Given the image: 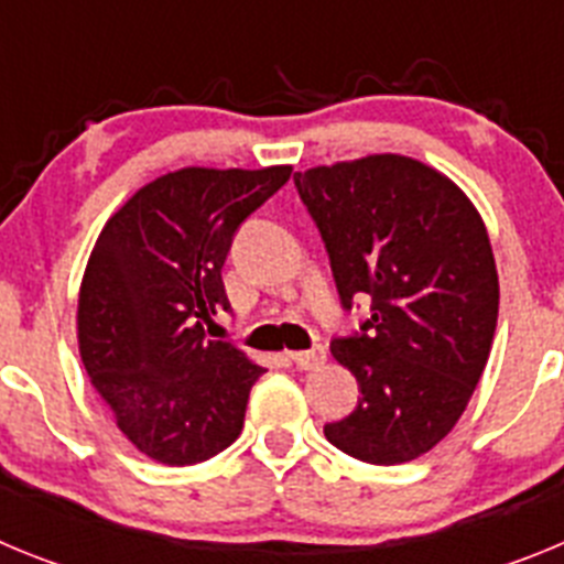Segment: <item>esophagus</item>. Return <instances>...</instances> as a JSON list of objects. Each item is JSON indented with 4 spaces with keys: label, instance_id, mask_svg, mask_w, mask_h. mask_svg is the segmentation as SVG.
Wrapping results in <instances>:
<instances>
[{
    "label": "esophagus",
    "instance_id": "1",
    "mask_svg": "<svg viewBox=\"0 0 564 564\" xmlns=\"http://www.w3.org/2000/svg\"><path fill=\"white\" fill-rule=\"evenodd\" d=\"M291 361L296 364L299 370H316V367H322L327 361V352L325 347H311V350L291 352Z\"/></svg>",
    "mask_w": 564,
    "mask_h": 564
}]
</instances>
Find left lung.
Returning a JSON list of instances; mask_svg holds the SVG:
<instances>
[{"label":"left lung","instance_id":"obj_1","mask_svg":"<svg viewBox=\"0 0 564 564\" xmlns=\"http://www.w3.org/2000/svg\"><path fill=\"white\" fill-rule=\"evenodd\" d=\"M293 183L344 311L358 293L372 299L361 333L330 344L361 398L327 423V441L376 466L415 460L460 421L495 341L500 282L482 217L446 174L403 154L307 169Z\"/></svg>","mask_w":564,"mask_h":564}]
</instances>
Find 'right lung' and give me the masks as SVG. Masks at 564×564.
I'll list each match as a JSON object with an SVG mask.
<instances>
[{
  "mask_svg": "<svg viewBox=\"0 0 564 564\" xmlns=\"http://www.w3.org/2000/svg\"><path fill=\"white\" fill-rule=\"evenodd\" d=\"M291 166H188L147 183L107 220L78 293L89 383L134 449L192 466L231 446L262 367L206 327L228 311L223 265L237 228Z\"/></svg>",
  "mask_w": 564,
  "mask_h": 564,
  "instance_id": "1",
  "label": "right lung"
}]
</instances>
